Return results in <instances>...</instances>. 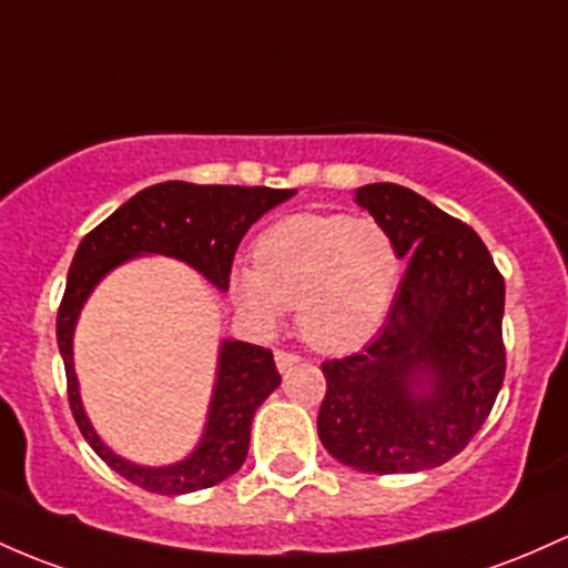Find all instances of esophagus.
I'll return each instance as SVG.
<instances>
[{
  "instance_id": "34e87169",
  "label": "esophagus",
  "mask_w": 568,
  "mask_h": 568,
  "mask_svg": "<svg viewBox=\"0 0 568 568\" xmlns=\"http://www.w3.org/2000/svg\"><path fill=\"white\" fill-rule=\"evenodd\" d=\"M298 361H302V358H298V355H294V353H288V351H277V353H274V364H277L280 372L294 369Z\"/></svg>"
}]
</instances>
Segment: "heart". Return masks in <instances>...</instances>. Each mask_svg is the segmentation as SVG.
<instances>
[{
	"instance_id": "heart-1",
	"label": "heart",
	"mask_w": 568,
	"mask_h": 568,
	"mask_svg": "<svg viewBox=\"0 0 568 568\" xmlns=\"http://www.w3.org/2000/svg\"><path fill=\"white\" fill-rule=\"evenodd\" d=\"M255 266L236 264L232 298L261 332L296 307V326L321 353H351L383 328L396 298L402 258L383 223L302 213L255 240Z\"/></svg>"
}]
</instances>
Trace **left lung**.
Segmentation results:
<instances>
[{"mask_svg":"<svg viewBox=\"0 0 568 568\" xmlns=\"http://www.w3.org/2000/svg\"><path fill=\"white\" fill-rule=\"evenodd\" d=\"M407 272L385 326L361 353L326 361L317 436L339 464L413 475L458 456L504 383V277L466 223L396 183L355 189Z\"/></svg>","mask_w":568,"mask_h":568,"instance_id":"1","label":"left lung"}]
</instances>
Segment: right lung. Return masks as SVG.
<instances>
[{"label": "right lung", "instance_id": "add662e5", "mask_svg": "<svg viewBox=\"0 0 568 568\" xmlns=\"http://www.w3.org/2000/svg\"><path fill=\"white\" fill-rule=\"evenodd\" d=\"M296 191L242 189V185H196L183 180L151 185L83 236L74 253L67 291L55 317V339L64 358L70 407L80 434L99 458L129 483L161 496H183L213 488L240 471L251 445L253 415L280 385L270 351L240 339H223L207 420L196 447L166 466H145L118 456L97 434L80 398L74 375V328L85 302L112 270L142 255H166L196 270L217 291H229L236 247L247 229Z\"/></svg>", "mask_w": 568, "mask_h": 568}]
</instances>
